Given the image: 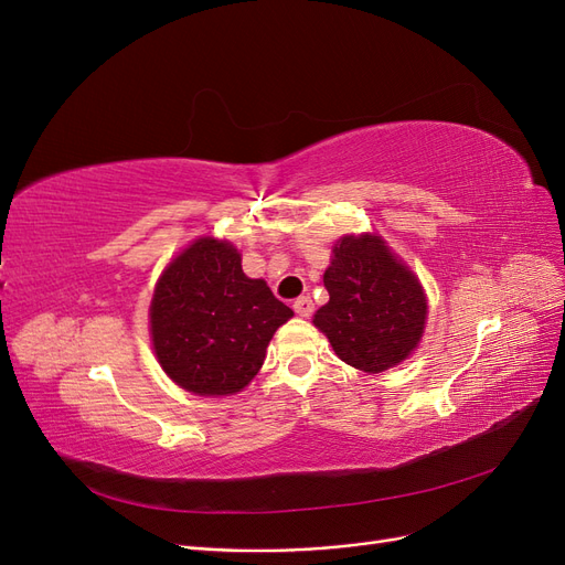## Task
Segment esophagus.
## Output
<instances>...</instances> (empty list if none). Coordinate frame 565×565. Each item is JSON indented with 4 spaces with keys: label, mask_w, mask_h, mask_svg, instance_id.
Listing matches in <instances>:
<instances>
[{
    "label": "esophagus",
    "mask_w": 565,
    "mask_h": 565,
    "mask_svg": "<svg viewBox=\"0 0 565 565\" xmlns=\"http://www.w3.org/2000/svg\"><path fill=\"white\" fill-rule=\"evenodd\" d=\"M295 311H297L299 316H303V318H309V316L313 313V301H311V297H299V299H295Z\"/></svg>",
    "instance_id": "1"
}]
</instances>
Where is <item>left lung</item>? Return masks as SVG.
Masks as SVG:
<instances>
[{
	"mask_svg": "<svg viewBox=\"0 0 565 565\" xmlns=\"http://www.w3.org/2000/svg\"><path fill=\"white\" fill-rule=\"evenodd\" d=\"M332 254L322 278L330 301L316 311L313 324L355 370L377 374L398 365L424 332L419 280L377 235H344Z\"/></svg>",
	"mask_w": 565,
	"mask_h": 565,
	"instance_id": "left-lung-1",
	"label": "left lung"
}]
</instances>
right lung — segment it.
Returning <instances> with one entry per match:
<instances>
[{
  "label": "right lung",
  "mask_w": 565,
  "mask_h": 565,
  "mask_svg": "<svg viewBox=\"0 0 565 565\" xmlns=\"http://www.w3.org/2000/svg\"><path fill=\"white\" fill-rule=\"evenodd\" d=\"M292 309L243 273L231 243L200 237L167 266L150 301V334L162 370L198 396L245 388L268 341Z\"/></svg>",
  "instance_id": "add662e5"
}]
</instances>
